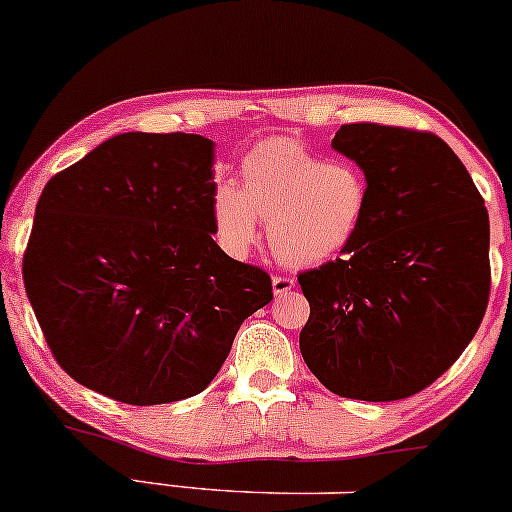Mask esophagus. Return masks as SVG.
<instances>
[{
  "label": "esophagus",
  "instance_id": "34e87169",
  "mask_svg": "<svg viewBox=\"0 0 512 512\" xmlns=\"http://www.w3.org/2000/svg\"><path fill=\"white\" fill-rule=\"evenodd\" d=\"M272 286H274V293L276 295H283V293H288V291H293L295 288V279L293 276H274L272 279Z\"/></svg>",
  "mask_w": 512,
  "mask_h": 512
}]
</instances>
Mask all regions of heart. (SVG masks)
Wrapping results in <instances>:
<instances>
[{"instance_id":"1","label":"heart","mask_w":512,"mask_h":512,"mask_svg":"<svg viewBox=\"0 0 512 512\" xmlns=\"http://www.w3.org/2000/svg\"><path fill=\"white\" fill-rule=\"evenodd\" d=\"M365 209L367 183L353 164L324 162L293 138L252 147L240 164V188L224 183L212 197L214 231L231 255L250 250L262 219L274 255L293 267L338 255L360 229Z\"/></svg>"}]
</instances>
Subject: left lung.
Segmentation results:
<instances>
[{"mask_svg": "<svg viewBox=\"0 0 512 512\" xmlns=\"http://www.w3.org/2000/svg\"><path fill=\"white\" fill-rule=\"evenodd\" d=\"M334 150L365 171L367 209L341 257L298 274L300 353L341 398L420 393L463 355L491 291L489 214L439 135L346 123Z\"/></svg>", "mask_w": 512, "mask_h": 512, "instance_id": "obj_1", "label": "left lung"}]
</instances>
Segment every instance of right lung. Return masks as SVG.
<instances>
[{"mask_svg":"<svg viewBox=\"0 0 512 512\" xmlns=\"http://www.w3.org/2000/svg\"><path fill=\"white\" fill-rule=\"evenodd\" d=\"M214 143L123 133L47 181L23 283L54 360L128 405L205 391L272 279L214 243Z\"/></svg>","mask_w":512,"mask_h":512,"instance_id":"add662e5","label":"right lung"}]
</instances>
